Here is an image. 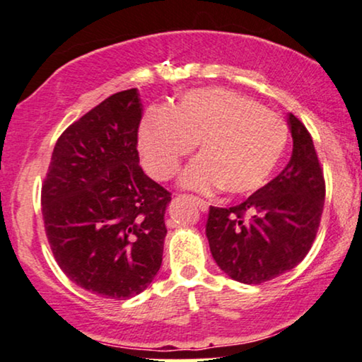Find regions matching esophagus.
I'll use <instances>...</instances> for the list:
<instances>
[{
  "instance_id": "34e87169",
  "label": "esophagus",
  "mask_w": 362,
  "mask_h": 362,
  "mask_svg": "<svg viewBox=\"0 0 362 362\" xmlns=\"http://www.w3.org/2000/svg\"><path fill=\"white\" fill-rule=\"evenodd\" d=\"M192 200L197 203V206L200 208L202 211H206L208 210V202H205V200H202V198H198V197H192Z\"/></svg>"
}]
</instances>
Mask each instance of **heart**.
I'll return each mask as SVG.
<instances>
[{"mask_svg":"<svg viewBox=\"0 0 362 362\" xmlns=\"http://www.w3.org/2000/svg\"><path fill=\"white\" fill-rule=\"evenodd\" d=\"M287 139V123L277 113L211 88L185 95L174 110L152 108L141 124L139 151L149 174L167 180L198 142L202 156L182 172V185L246 195L271 179Z\"/></svg>","mask_w":362,"mask_h":362,"instance_id":"heart-1","label":"heart"}]
</instances>
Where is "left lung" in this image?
I'll use <instances>...</instances> for the list:
<instances>
[{
    "mask_svg": "<svg viewBox=\"0 0 362 362\" xmlns=\"http://www.w3.org/2000/svg\"><path fill=\"white\" fill-rule=\"evenodd\" d=\"M293 149L267 185L230 208L210 206L206 238L211 256L231 279L264 284L303 261L317 238L325 205V177L313 139L288 115Z\"/></svg>",
    "mask_w": 362,
    "mask_h": 362,
    "instance_id": "8db88e82",
    "label": "left lung"
}]
</instances>
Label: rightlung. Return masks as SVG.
I'll return each instance as SVG.
<instances>
[{
    "label": "right lung",
    "instance_id": "right-lung-1",
    "mask_svg": "<svg viewBox=\"0 0 362 362\" xmlns=\"http://www.w3.org/2000/svg\"><path fill=\"white\" fill-rule=\"evenodd\" d=\"M136 88L111 95L55 142L40 203L65 276L106 298L141 293L159 272L170 192L139 165Z\"/></svg>",
    "mask_w": 362,
    "mask_h": 362
}]
</instances>
